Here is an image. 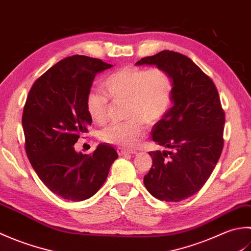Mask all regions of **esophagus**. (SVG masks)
I'll use <instances>...</instances> for the list:
<instances>
[{
	"label": "esophagus",
	"instance_id": "34e87169",
	"mask_svg": "<svg viewBox=\"0 0 251 251\" xmlns=\"http://www.w3.org/2000/svg\"><path fill=\"white\" fill-rule=\"evenodd\" d=\"M117 153H119L120 156H123V155H126V154H137V151L136 150H125V149H123V148H119L117 149Z\"/></svg>",
	"mask_w": 251,
	"mask_h": 251
}]
</instances>
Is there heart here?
<instances>
[{
	"mask_svg": "<svg viewBox=\"0 0 251 251\" xmlns=\"http://www.w3.org/2000/svg\"><path fill=\"white\" fill-rule=\"evenodd\" d=\"M104 92L115 101L126 99L128 120L112 123L100 132V139L122 148L136 146L147 134V123L155 124L172 106L175 84L162 68L124 67L112 73L102 84ZM90 119L104 124L109 119L110 101L100 92H90L85 99Z\"/></svg>",
	"mask_w": 251,
	"mask_h": 251,
	"instance_id": "1",
	"label": "heart"
}]
</instances>
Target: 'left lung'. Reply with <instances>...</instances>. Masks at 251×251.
<instances>
[{
	"label": "left lung",
	"mask_w": 251,
	"mask_h": 251,
	"mask_svg": "<svg viewBox=\"0 0 251 251\" xmlns=\"http://www.w3.org/2000/svg\"><path fill=\"white\" fill-rule=\"evenodd\" d=\"M136 65H155L175 84L173 108L152 129V139L167 151L149 152L152 167L143 179L156 199L180 201L199 192L210 177L223 149L226 114L212 79L189 57L162 50Z\"/></svg>",
	"instance_id": "8db88e82"
}]
</instances>
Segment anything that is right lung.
I'll use <instances>...</instances> for the list:
<instances>
[{
	"label": "right lung",
	"instance_id": "obj_1",
	"mask_svg": "<svg viewBox=\"0 0 251 251\" xmlns=\"http://www.w3.org/2000/svg\"><path fill=\"white\" fill-rule=\"evenodd\" d=\"M111 67L97 58L67 57L42 74L26 97L23 112L26 156L42 182L65 200L92 197L117 158L114 148L105 143L92 154L77 153L73 147L92 124L85 99L95 75Z\"/></svg>",
	"mask_w": 251,
	"mask_h": 251
}]
</instances>
